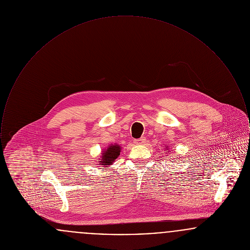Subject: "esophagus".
Instances as JSON below:
<instances>
[{
	"mask_svg": "<svg viewBox=\"0 0 250 250\" xmlns=\"http://www.w3.org/2000/svg\"><path fill=\"white\" fill-rule=\"evenodd\" d=\"M136 144H144V143H146V139L143 137V138H141V139H139V140H136V141H134Z\"/></svg>",
	"mask_w": 250,
	"mask_h": 250,
	"instance_id": "obj_1",
	"label": "esophagus"
}]
</instances>
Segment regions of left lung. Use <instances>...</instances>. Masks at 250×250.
Wrapping results in <instances>:
<instances>
[{"mask_svg": "<svg viewBox=\"0 0 250 250\" xmlns=\"http://www.w3.org/2000/svg\"><path fill=\"white\" fill-rule=\"evenodd\" d=\"M165 149H167V153H168V147L167 146L166 148Z\"/></svg>", "mask_w": 250, "mask_h": 250, "instance_id": "8db88e82", "label": "left lung"}]
</instances>
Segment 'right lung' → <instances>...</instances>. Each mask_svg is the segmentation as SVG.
<instances>
[{
	"label": "right lung",
	"instance_id": "obj_1",
	"mask_svg": "<svg viewBox=\"0 0 250 250\" xmlns=\"http://www.w3.org/2000/svg\"><path fill=\"white\" fill-rule=\"evenodd\" d=\"M122 147L119 144H109L107 148L101 152L100 157H98V165L102 167V168H107V167L111 166L115 159L119 156Z\"/></svg>",
	"mask_w": 250,
	"mask_h": 250
}]
</instances>
